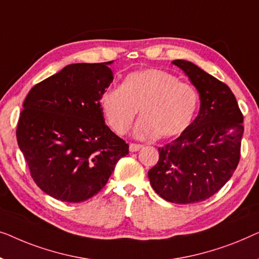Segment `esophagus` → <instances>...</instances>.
Returning a JSON list of instances; mask_svg holds the SVG:
<instances>
[{
	"label": "esophagus",
	"mask_w": 259,
	"mask_h": 259,
	"mask_svg": "<svg viewBox=\"0 0 259 259\" xmlns=\"http://www.w3.org/2000/svg\"><path fill=\"white\" fill-rule=\"evenodd\" d=\"M142 148H143V145H142V144L131 143V144L129 145V150H130L131 152H136V151H138V150H141Z\"/></svg>",
	"instance_id": "esophagus-1"
}]
</instances>
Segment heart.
Wrapping results in <instances>:
<instances>
[{
  "label": "heart",
  "instance_id": "heart-1",
  "mask_svg": "<svg viewBox=\"0 0 259 259\" xmlns=\"http://www.w3.org/2000/svg\"><path fill=\"white\" fill-rule=\"evenodd\" d=\"M100 108L116 134H125L140 110L142 118L135 125V137L170 138L183 133L194 121L198 95L176 76L147 69L126 76L121 88L105 89Z\"/></svg>",
  "mask_w": 259,
  "mask_h": 259
}]
</instances>
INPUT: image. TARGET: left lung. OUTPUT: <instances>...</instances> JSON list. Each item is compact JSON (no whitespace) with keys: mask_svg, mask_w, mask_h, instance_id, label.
Returning a JSON list of instances; mask_svg holds the SVG:
<instances>
[{"mask_svg":"<svg viewBox=\"0 0 259 259\" xmlns=\"http://www.w3.org/2000/svg\"><path fill=\"white\" fill-rule=\"evenodd\" d=\"M172 64L197 89L201 107L180 137L158 148V162L148 176L156 194L165 201L197 203L216 194L237 167L243 115L227 84L192 62L176 60Z\"/></svg>","mask_w":259,"mask_h":259,"instance_id":"obj_1","label":"left lung"}]
</instances>
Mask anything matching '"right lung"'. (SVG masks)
Masks as SVG:
<instances>
[{
    "label": "right lung",
    "mask_w": 259,
    "mask_h": 259,
    "mask_svg": "<svg viewBox=\"0 0 259 259\" xmlns=\"http://www.w3.org/2000/svg\"><path fill=\"white\" fill-rule=\"evenodd\" d=\"M104 63H75L36 84L23 102L17 143L32 180L62 202L92 198L129 145L105 124L100 97L114 76Z\"/></svg>",
    "instance_id": "right-lung-1"
}]
</instances>
